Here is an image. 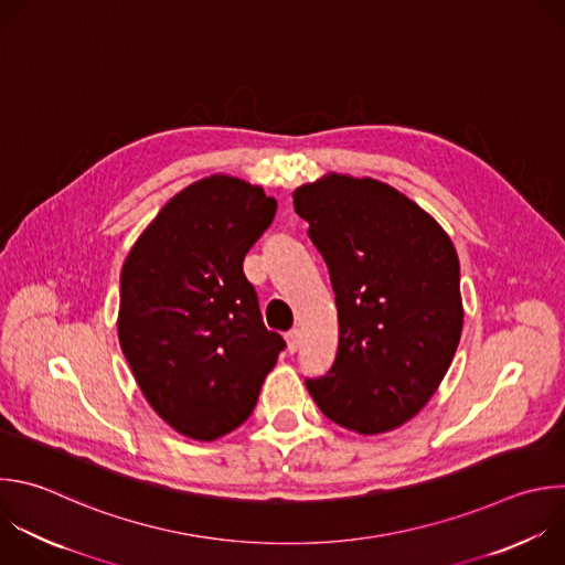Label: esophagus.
<instances>
[{"label": "esophagus", "mask_w": 565, "mask_h": 565, "mask_svg": "<svg viewBox=\"0 0 565 565\" xmlns=\"http://www.w3.org/2000/svg\"><path fill=\"white\" fill-rule=\"evenodd\" d=\"M286 343L290 352H297V348L301 345V332L297 328H292L290 332H286Z\"/></svg>", "instance_id": "obj_1"}]
</instances>
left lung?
Here are the masks:
<instances>
[{
  "mask_svg": "<svg viewBox=\"0 0 565 565\" xmlns=\"http://www.w3.org/2000/svg\"><path fill=\"white\" fill-rule=\"evenodd\" d=\"M292 198L328 266L339 321L334 363L306 388L341 428L391 433L430 402L457 352L463 301L455 244L380 179L326 172Z\"/></svg>",
  "mask_w": 565,
  "mask_h": 565,
  "instance_id": "obj_1",
  "label": "left lung"
}]
</instances>
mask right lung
Returning <instances> with one entry per match:
<instances>
[{
  "mask_svg": "<svg viewBox=\"0 0 565 565\" xmlns=\"http://www.w3.org/2000/svg\"><path fill=\"white\" fill-rule=\"evenodd\" d=\"M275 211L257 183L204 177L157 213L124 262L121 352L150 408L188 439L239 428L284 348L244 275Z\"/></svg>",
  "mask_w": 565,
  "mask_h": 565,
  "instance_id": "obj_1",
  "label": "right lung"
}]
</instances>
